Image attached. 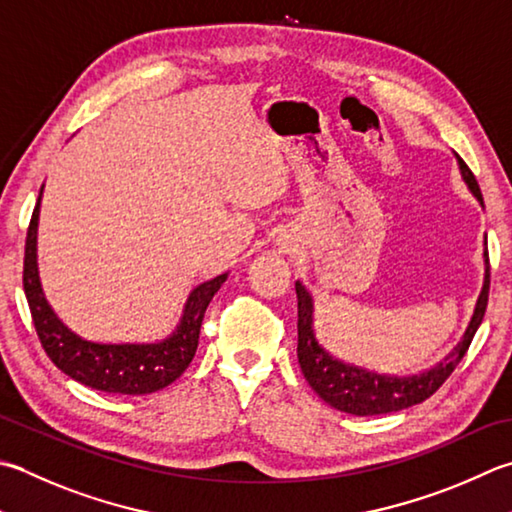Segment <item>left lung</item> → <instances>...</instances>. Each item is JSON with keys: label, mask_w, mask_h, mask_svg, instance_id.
<instances>
[{"label": "left lung", "mask_w": 512, "mask_h": 512, "mask_svg": "<svg viewBox=\"0 0 512 512\" xmlns=\"http://www.w3.org/2000/svg\"><path fill=\"white\" fill-rule=\"evenodd\" d=\"M459 170H462L464 182L473 190V195L484 204L482 190H479L477 179L473 170L466 166L464 159H459ZM486 259V279L482 295L477 299L475 315L470 319V326L464 333V339L455 346L444 362H439L435 368L426 370L422 375L413 377H388L368 373L364 368L350 366L339 362V359L330 357L326 350L317 344L313 333V299H310L308 290L302 284H295L297 290V357L299 366L310 388L342 413L368 417V415H386L397 413V410L410 408L415 404H422L424 399L439 390L450 373L462 362L466 350L473 342L479 324H482L486 306H488V288H490V262H488V250L484 253Z\"/></svg>", "instance_id": "left-lung-1"}]
</instances>
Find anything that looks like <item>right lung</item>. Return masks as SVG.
<instances>
[{"label":"right lung","instance_id":"right-lung-1","mask_svg":"<svg viewBox=\"0 0 512 512\" xmlns=\"http://www.w3.org/2000/svg\"><path fill=\"white\" fill-rule=\"evenodd\" d=\"M42 190L37 206L30 217L26 248H24V293L28 299L30 315L46 355L62 373L75 382L104 393L119 395H148L162 390L184 373L193 362L199 328L210 299L226 282V273L210 282L199 284L190 293L182 324L168 339L159 344H95L77 337L59 322L53 308L48 306L42 293L37 273V219Z\"/></svg>","mask_w":512,"mask_h":512}]
</instances>
